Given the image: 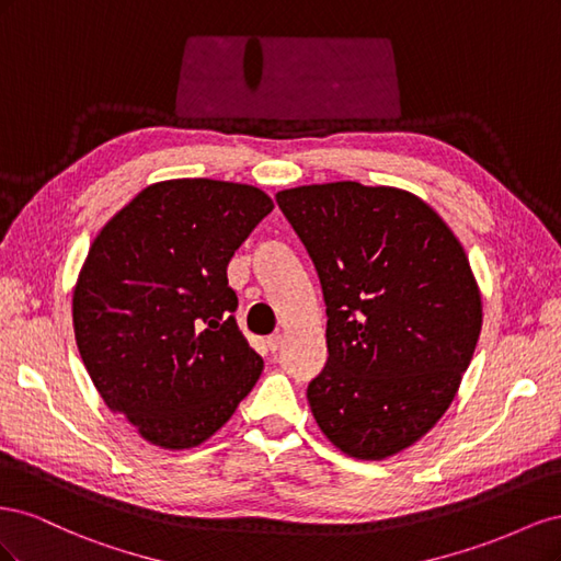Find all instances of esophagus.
I'll list each match as a JSON object with an SVG mask.
<instances>
[{"label": "esophagus", "mask_w": 561, "mask_h": 561, "mask_svg": "<svg viewBox=\"0 0 561 561\" xmlns=\"http://www.w3.org/2000/svg\"><path fill=\"white\" fill-rule=\"evenodd\" d=\"M266 346H268V351H271V353H276V351L283 346V334L268 336V339H266Z\"/></svg>", "instance_id": "1"}]
</instances>
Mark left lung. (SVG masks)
Listing matches in <instances>:
<instances>
[{
	"instance_id": "left-lung-1",
	"label": "left lung",
	"mask_w": 561,
	"mask_h": 561,
	"mask_svg": "<svg viewBox=\"0 0 561 561\" xmlns=\"http://www.w3.org/2000/svg\"><path fill=\"white\" fill-rule=\"evenodd\" d=\"M276 201L328 307L313 419L336 449L381 461L435 426L470 365L482 297L468 254L428 203L396 186L309 184Z\"/></svg>"
}]
</instances>
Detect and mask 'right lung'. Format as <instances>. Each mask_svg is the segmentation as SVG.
I'll return each instance as SVG.
<instances>
[{"label": "right lung", "mask_w": 561, "mask_h": 561, "mask_svg": "<svg viewBox=\"0 0 561 561\" xmlns=\"http://www.w3.org/2000/svg\"><path fill=\"white\" fill-rule=\"evenodd\" d=\"M274 210L262 190L184 178L149 184L100 229L72 297L77 346L100 398L147 443L192 449L262 375L227 266Z\"/></svg>", "instance_id": "1"}]
</instances>
